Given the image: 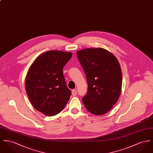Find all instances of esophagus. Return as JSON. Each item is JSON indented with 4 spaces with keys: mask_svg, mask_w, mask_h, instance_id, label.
Listing matches in <instances>:
<instances>
[{
    "mask_svg": "<svg viewBox=\"0 0 153 153\" xmlns=\"http://www.w3.org/2000/svg\"><path fill=\"white\" fill-rule=\"evenodd\" d=\"M71 94H72L73 96H74V97L76 96L77 95V91L76 90H73L71 91Z\"/></svg>",
    "mask_w": 153,
    "mask_h": 153,
    "instance_id": "obj_1",
    "label": "esophagus"
}]
</instances>
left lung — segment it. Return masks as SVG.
<instances>
[{
  "mask_svg": "<svg viewBox=\"0 0 153 153\" xmlns=\"http://www.w3.org/2000/svg\"><path fill=\"white\" fill-rule=\"evenodd\" d=\"M77 55L88 84L82 102L91 114H105L117 103L121 93L122 74L118 59L102 48H85L77 51Z\"/></svg>",
  "mask_w": 153,
  "mask_h": 153,
  "instance_id": "1",
  "label": "left lung"
}]
</instances>
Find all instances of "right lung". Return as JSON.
Wrapping results in <instances>:
<instances>
[{
    "mask_svg": "<svg viewBox=\"0 0 153 153\" xmlns=\"http://www.w3.org/2000/svg\"><path fill=\"white\" fill-rule=\"evenodd\" d=\"M71 56V52L49 51L39 55L27 71V96L35 109L47 116L58 114L70 99L63 68Z\"/></svg>",
    "mask_w": 153,
    "mask_h": 153,
    "instance_id": "add662e5",
    "label": "right lung"
}]
</instances>
